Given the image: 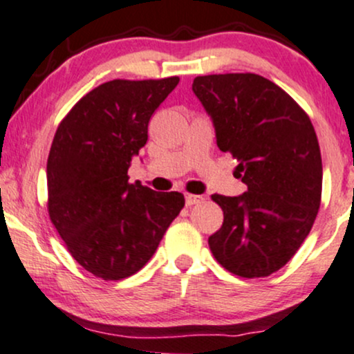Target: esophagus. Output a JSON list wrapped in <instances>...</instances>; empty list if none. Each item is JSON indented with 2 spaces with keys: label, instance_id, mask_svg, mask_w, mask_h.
Returning <instances> with one entry per match:
<instances>
[{
  "label": "esophagus",
  "instance_id": "34e87169",
  "mask_svg": "<svg viewBox=\"0 0 354 354\" xmlns=\"http://www.w3.org/2000/svg\"><path fill=\"white\" fill-rule=\"evenodd\" d=\"M203 202L202 195H194V194H187L185 195V203L187 205H197V203Z\"/></svg>",
  "mask_w": 354,
  "mask_h": 354
}]
</instances>
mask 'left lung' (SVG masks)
I'll return each instance as SVG.
<instances>
[{
  "instance_id": "8db88e82",
  "label": "left lung",
  "mask_w": 354,
  "mask_h": 354,
  "mask_svg": "<svg viewBox=\"0 0 354 354\" xmlns=\"http://www.w3.org/2000/svg\"><path fill=\"white\" fill-rule=\"evenodd\" d=\"M194 94L215 127L217 145L239 160V197L214 194L223 223L209 239L234 275L268 277L292 260L322 202L323 165L313 124L275 82L259 74L194 79Z\"/></svg>"
}]
</instances>
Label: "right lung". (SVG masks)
<instances>
[{
    "label": "right lung",
    "mask_w": 354,
    "mask_h": 354,
    "mask_svg": "<svg viewBox=\"0 0 354 354\" xmlns=\"http://www.w3.org/2000/svg\"><path fill=\"white\" fill-rule=\"evenodd\" d=\"M178 77L114 79L87 93L61 120L48 157V210L73 259L102 280L134 275L184 209L178 192L131 184L153 111Z\"/></svg>",
    "instance_id": "right-lung-1"
}]
</instances>
